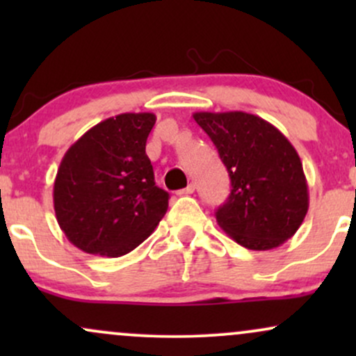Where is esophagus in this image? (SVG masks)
Returning a JSON list of instances; mask_svg holds the SVG:
<instances>
[{"instance_id":"34e87169","label":"esophagus","mask_w":356,"mask_h":356,"mask_svg":"<svg viewBox=\"0 0 356 356\" xmlns=\"http://www.w3.org/2000/svg\"><path fill=\"white\" fill-rule=\"evenodd\" d=\"M194 191H195L194 184H189V186H187L186 189H181V191L177 192V194H179V195H187V194H192V192H194Z\"/></svg>"}]
</instances>
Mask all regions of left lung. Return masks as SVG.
Listing matches in <instances>:
<instances>
[{
    "instance_id": "1",
    "label": "left lung",
    "mask_w": 356,
    "mask_h": 356,
    "mask_svg": "<svg viewBox=\"0 0 356 356\" xmlns=\"http://www.w3.org/2000/svg\"><path fill=\"white\" fill-rule=\"evenodd\" d=\"M231 179L216 211L226 234L252 251L277 248L295 236L309 206L303 164L291 142L264 118L246 112H195Z\"/></svg>"
}]
</instances>
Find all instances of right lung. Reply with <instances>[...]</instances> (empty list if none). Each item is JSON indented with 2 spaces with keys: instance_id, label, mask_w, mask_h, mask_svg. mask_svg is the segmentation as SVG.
<instances>
[{
  "instance_id": "1",
  "label": "right lung",
  "mask_w": 356,
  "mask_h": 356,
  "mask_svg": "<svg viewBox=\"0 0 356 356\" xmlns=\"http://www.w3.org/2000/svg\"><path fill=\"white\" fill-rule=\"evenodd\" d=\"M149 112L120 113L85 132L61 159L53 207L68 241L88 254L124 256L152 234L169 207L145 154Z\"/></svg>"
}]
</instances>
